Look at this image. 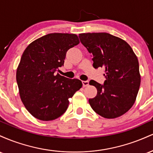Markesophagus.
<instances>
[{
  "instance_id": "34e87169",
  "label": "esophagus",
  "mask_w": 153,
  "mask_h": 153,
  "mask_svg": "<svg viewBox=\"0 0 153 153\" xmlns=\"http://www.w3.org/2000/svg\"><path fill=\"white\" fill-rule=\"evenodd\" d=\"M82 85H83V87H86L89 85V81L88 80H82Z\"/></svg>"
}]
</instances>
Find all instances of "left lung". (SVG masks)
Masks as SVG:
<instances>
[{
    "label": "left lung",
    "mask_w": 153,
    "mask_h": 153,
    "mask_svg": "<svg viewBox=\"0 0 153 153\" xmlns=\"http://www.w3.org/2000/svg\"><path fill=\"white\" fill-rule=\"evenodd\" d=\"M79 38L93 56V66L105 68L103 85L89 82L97 89L88 100L91 108L106 119L124 114L134 103L141 82L136 54L124 40L108 33H84Z\"/></svg>",
    "instance_id": "8db88e82"
}]
</instances>
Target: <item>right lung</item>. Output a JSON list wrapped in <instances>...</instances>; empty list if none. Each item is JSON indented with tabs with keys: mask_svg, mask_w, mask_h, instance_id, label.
Returning a JSON list of instances; mask_svg holds the SVG:
<instances>
[{
	"mask_svg": "<svg viewBox=\"0 0 153 153\" xmlns=\"http://www.w3.org/2000/svg\"><path fill=\"white\" fill-rule=\"evenodd\" d=\"M80 43L74 34L52 33L32 42L24 50L16 71L21 99L28 111L42 121L62 116L82 87L78 79L56 72L64 65L66 52Z\"/></svg>",
	"mask_w": 153,
	"mask_h": 153,
	"instance_id": "1",
	"label": "right lung"
}]
</instances>
